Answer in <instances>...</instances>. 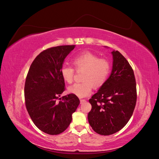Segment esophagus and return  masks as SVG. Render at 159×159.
Returning a JSON list of instances; mask_svg holds the SVG:
<instances>
[{"mask_svg": "<svg viewBox=\"0 0 159 159\" xmlns=\"http://www.w3.org/2000/svg\"><path fill=\"white\" fill-rule=\"evenodd\" d=\"M85 102H86L85 99H80V103H81V104H82V103H85Z\"/></svg>", "mask_w": 159, "mask_h": 159, "instance_id": "34e87169", "label": "esophagus"}]
</instances>
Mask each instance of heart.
<instances>
[{
    "mask_svg": "<svg viewBox=\"0 0 159 159\" xmlns=\"http://www.w3.org/2000/svg\"><path fill=\"white\" fill-rule=\"evenodd\" d=\"M73 64L77 71L84 70L83 82L76 83L68 88V91L78 98H82L89 95L93 85L99 87L106 81L109 72L110 64L107 60L98 58L90 52H83L73 57ZM75 70L70 66H64L61 69V75L66 82L71 84L74 80Z\"/></svg>",
    "mask_w": 159,
    "mask_h": 159,
    "instance_id": "b5f03b06",
    "label": "heart"
}]
</instances>
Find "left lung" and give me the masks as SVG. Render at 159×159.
Wrapping results in <instances>:
<instances>
[{
  "label": "left lung",
  "instance_id": "obj_1",
  "mask_svg": "<svg viewBox=\"0 0 159 159\" xmlns=\"http://www.w3.org/2000/svg\"><path fill=\"white\" fill-rule=\"evenodd\" d=\"M111 54V74L89 100L91 105L89 123L102 135L112 134L125 126L137 102L136 81L131 66L119 51Z\"/></svg>",
  "mask_w": 159,
  "mask_h": 159
}]
</instances>
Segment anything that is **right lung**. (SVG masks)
Returning <instances> with one entry per match:
<instances>
[{
  "mask_svg": "<svg viewBox=\"0 0 159 159\" xmlns=\"http://www.w3.org/2000/svg\"><path fill=\"white\" fill-rule=\"evenodd\" d=\"M74 48L59 46L42 52L32 61L26 78L25 98L28 114L38 129L52 135L68 127L80 102L71 93L59 98L65 91L61 69Z\"/></svg>",
  "mask_w": 159,
  "mask_h": 159,
  "instance_id": "right-lung-1",
  "label": "right lung"
}]
</instances>
